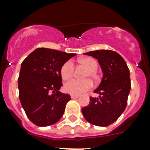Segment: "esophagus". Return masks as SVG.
I'll use <instances>...</instances> for the list:
<instances>
[{"label":"esophagus","instance_id":"34e87169","mask_svg":"<svg viewBox=\"0 0 150 150\" xmlns=\"http://www.w3.org/2000/svg\"><path fill=\"white\" fill-rule=\"evenodd\" d=\"M71 99H77L79 97V96H78V95H71Z\"/></svg>","mask_w":150,"mask_h":150}]
</instances>
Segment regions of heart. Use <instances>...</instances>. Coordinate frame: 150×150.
Returning a JSON list of instances; mask_svg holds the SVG:
<instances>
[{"label":"heart","instance_id":"obj_1","mask_svg":"<svg viewBox=\"0 0 150 150\" xmlns=\"http://www.w3.org/2000/svg\"><path fill=\"white\" fill-rule=\"evenodd\" d=\"M78 62L88 69L85 75V78L90 77L94 80L97 79L96 71L98 68L97 61L93 57H85L79 59ZM74 75V64L71 61H67L62 64L61 68V76L63 80H69ZM93 87V82L91 80H71L67 82L64 89L66 93L72 95H81L89 90Z\"/></svg>","mask_w":150,"mask_h":150}]
</instances>
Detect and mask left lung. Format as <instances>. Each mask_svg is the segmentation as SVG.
<instances>
[{
	"mask_svg": "<svg viewBox=\"0 0 150 150\" xmlns=\"http://www.w3.org/2000/svg\"><path fill=\"white\" fill-rule=\"evenodd\" d=\"M85 54L97 59L103 73L102 81L94 93L99 97H90L82 113L88 122L107 127L116 121L125 110L131 89L129 69L123 57L110 50L89 51Z\"/></svg>",
	"mask_w": 150,
	"mask_h": 150,
	"instance_id": "1",
	"label": "left lung"
}]
</instances>
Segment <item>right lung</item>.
I'll list each match as a JSON object with an SVG mask.
<instances>
[{
	"label": "right lung",
	"mask_w": 150,
	"mask_h": 150,
	"mask_svg": "<svg viewBox=\"0 0 150 150\" xmlns=\"http://www.w3.org/2000/svg\"><path fill=\"white\" fill-rule=\"evenodd\" d=\"M75 54L37 48L21 64L18 86L19 100L28 118L37 126L57 123L63 116L70 95L59 91L61 68Z\"/></svg>",
	"instance_id": "add662e5"
}]
</instances>
